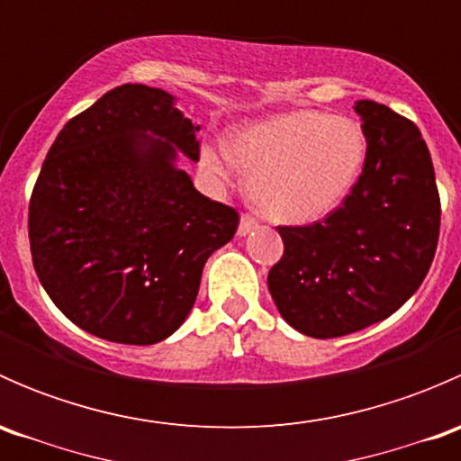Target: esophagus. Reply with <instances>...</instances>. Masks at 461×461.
I'll return each instance as SVG.
<instances>
[{
	"label": "esophagus",
	"mask_w": 461,
	"mask_h": 461,
	"mask_svg": "<svg viewBox=\"0 0 461 461\" xmlns=\"http://www.w3.org/2000/svg\"><path fill=\"white\" fill-rule=\"evenodd\" d=\"M258 227V221L254 216H249V213H243L240 216V222H239V236H248L252 234L254 230Z\"/></svg>",
	"instance_id": "esophagus-1"
}]
</instances>
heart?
I'll list each match as a JSON object with an SVG mask.
<instances>
[{
  "instance_id": "heart-1",
  "label": "heart",
  "mask_w": 461,
  "mask_h": 461,
  "mask_svg": "<svg viewBox=\"0 0 461 461\" xmlns=\"http://www.w3.org/2000/svg\"><path fill=\"white\" fill-rule=\"evenodd\" d=\"M366 133L355 120L321 111H290L245 127L230 142L231 158L252 180V201L265 218L305 225L348 198L366 160ZM225 149L203 153L209 171L231 178Z\"/></svg>"
}]
</instances>
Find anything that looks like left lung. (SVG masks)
Masks as SVG:
<instances>
[{"label":"left lung","instance_id":"obj_1","mask_svg":"<svg viewBox=\"0 0 461 461\" xmlns=\"http://www.w3.org/2000/svg\"><path fill=\"white\" fill-rule=\"evenodd\" d=\"M366 165L341 207L321 222L278 227L283 257L267 287L281 317L334 339L397 312L429 274L441 204L430 151L415 122L359 100Z\"/></svg>","mask_w":461,"mask_h":461}]
</instances>
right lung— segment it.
Instances as JSON below:
<instances>
[{"label": "right lung", "mask_w": 461, "mask_h": 461, "mask_svg": "<svg viewBox=\"0 0 461 461\" xmlns=\"http://www.w3.org/2000/svg\"><path fill=\"white\" fill-rule=\"evenodd\" d=\"M162 88L122 85L68 120L29 204L32 265L77 328L151 346L192 312L207 258L239 213L209 201L176 165L198 160V124Z\"/></svg>", "instance_id": "obj_1"}]
</instances>
